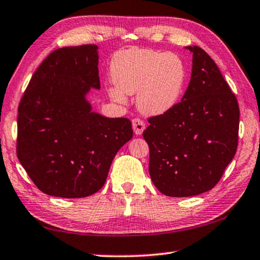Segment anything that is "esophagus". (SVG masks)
<instances>
[{
    "label": "esophagus",
    "mask_w": 260,
    "mask_h": 260,
    "mask_svg": "<svg viewBox=\"0 0 260 260\" xmlns=\"http://www.w3.org/2000/svg\"><path fill=\"white\" fill-rule=\"evenodd\" d=\"M132 125H133V129H134V133L136 135H141L143 133V131L146 129V125H144V122L139 119V118H135L132 121Z\"/></svg>",
    "instance_id": "esophagus-1"
}]
</instances>
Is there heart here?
<instances>
[{"instance_id": "1", "label": "heart", "mask_w": 260, "mask_h": 260, "mask_svg": "<svg viewBox=\"0 0 260 260\" xmlns=\"http://www.w3.org/2000/svg\"><path fill=\"white\" fill-rule=\"evenodd\" d=\"M110 76L114 87L109 94L118 103L126 95H136V107L148 117L171 111L179 103L186 83V68L177 55L143 48H128L117 52Z\"/></svg>"}]
</instances>
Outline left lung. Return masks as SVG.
<instances>
[{"label": "left lung", "instance_id": "left-lung-1", "mask_svg": "<svg viewBox=\"0 0 260 260\" xmlns=\"http://www.w3.org/2000/svg\"><path fill=\"white\" fill-rule=\"evenodd\" d=\"M192 54L191 78L181 102L149 119L143 132L149 173L161 193L189 197L212 189L235 156L240 109L214 60L200 47Z\"/></svg>", "mask_w": 260, "mask_h": 260}]
</instances>
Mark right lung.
I'll return each instance as SVG.
<instances>
[{
	"label": "right lung",
	"mask_w": 260,
	"mask_h": 260,
	"mask_svg": "<svg viewBox=\"0 0 260 260\" xmlns=\"http://www.w3.org/2000/svg\"><path fill=\"white\" fill-rule=\"evenodd\" d=\"M91 89H100L99 47H64L42 61L20 101L17 156L47 195L99 191L118 150L133 138L128 119L94 111Z\"/></svg>",
	"instance_id": "add662e5"
}]
</instances>
